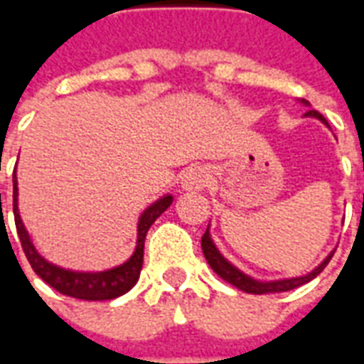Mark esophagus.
I'll return each instance as SVG.
<instances>
[{"label": "esophagus", "instance_id": "esophagus-1", "mask_svg": "<svg viewBox=\"0 0 364 364\" xmlns=\"http://www.w3.org/2000/svg\"><path fill=\"white\" fill-rule=\"evenodd\" d=\"M210 175L203 166H191L181 173V187L185 191H200L208 185Z\"/></svg>", "mask_w": 364, "mask_h": 364}]
</instances>
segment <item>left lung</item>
Returning a JSON list of instances; mask_svg holds the SVG:
<instances>
[{
    "instance_id": "1",
    "label": "left lung",
    "mask_w": 364,
    "mask_h": 364,
    "mask_svg": "<svg viewBox=\"0 0 364 364\" xmlns=\"http://www.w3.org/2000/svg\"><path fill=\"white\" fill-rule=\"evenodd\" d=\"M302 105L306 107H310L308 101H300ZM304 117H312V119H318L320 122H323L326 127L329 128L328 120L323 119V114H320L318 111H306ZM200 245H203V253H205L206 261H208V265L213 267V271L220 279H224L226 282H230L232 287H236V289L244 290V292H250V294H267V292H287V290H292V289H298V287H302L306 282H310L312 279H316L318 274L323 271V267L328 265L329 259L333 257V253L331 252L326 257V259L321 261L320 265L316 269H312L310 273L306 274H300V277H290V279H279V281H257V279H253L250 274H245L244 271H240L236 265H232L224 255L220 253V250L216 247V244L213 242V237H210V224H208V228H206L205 236L200 240Z\"/></svg>"
}]
</instances>
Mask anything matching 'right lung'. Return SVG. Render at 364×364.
Wrapping results in <instances>:
<instances>
[{
	"instance_id": "obj_1",
	"label": "right lung",
	"mask_w": 364,
	"mask_h": 364,
	"mask_svg": "<svg viewBox=\"0 0 364 364\" xmlns=\"http://www.w3.org/2000/svg\"><path fill=\"white\" fill-rule=\"evenodd\" d=\"M19 187H17V175L13 173V214H15V226L19 234L23 252L27 255L31 267L44 282H48L52 289H56L62 294L80 300H111V298L122 296L124 292L132 289L136 281L140 279L144 261V240L154 222L158 220L161 213H166L167 206L173 203L171 195H164L156 203H151L138 218V237H136L134 253L124 263L117 267L105 269V271H72L54 265L46 261L36 252L33 240L28 236L25 224L21 220L19 214ZM0 208H1V193H0Z\"/></svg>"
}]
</instances>
